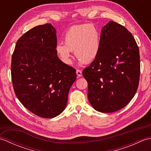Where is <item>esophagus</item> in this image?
Instances as JSON below:
<instances>
[{
	"label": "esophagus",
	"instance_id": "34e87169",
	"mask_svg": "<svg viewBox=\"0 0 151 151\" xmlns=\"http://www.w3.org/2000/svg\"><path fill=\"white\" fill-rule=\"evenodd\" d=\"M76 75L78 76V77H81V76H82V73L81 70L79 69H76Z\"/></svg>",
	"mask_w": 151,
	"mask_h": 151
}]
</instances>
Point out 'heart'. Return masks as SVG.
<instances>
[{
  "label": "heart",
  "instance_id": "obj_1",
  "mask_svg": "<svg viewBox=\"0 0 151 151\" xmlns=\"http://www.w3.org/2000/svg\"><path fill=\"white\" fill-rule=\"evenodd\" d=\"M64 44L58 43L56 52L62 62L71 63V51L78 63H89L98 56L101 49V34L93 24H76L69 28L63 36Z\"/></svg>",
  "mask_w": 151,
  "mask_h": 151
}]
</instances>
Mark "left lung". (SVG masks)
<instances>
[{"mask_svg": "<svg viewBox=\"0 0 151 151\" xmlns=\"http://www.w3.org/2000/svg\"><path fill=\"white\" fill-rule=\"evenodd\" d=\"M139 75L135 40L126 28L110 21L102 28L98 56L82 72L93 108L111 113L126 106L137 91Z\"/></svg>", "mask_w": 151, "mask_h": 151, "instance_id": "8db88e82", "label": "left lung"}]
</instances>
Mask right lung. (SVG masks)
<instances>
[{"label":"right lung","mask_w":151,"mask_h":151,"mask_svg":"<svg viewBox=\"0 0 151 151\" xmlns=\"http://www.w3.org/2000/svg\"><path fill=\"white\" fill-rule=\"evenodd\" d=\"M56 31L51 24L28 30L17 41L12 58L15 93L37 116L53 118L65 110L76 74L57 56Z\"/></svg>","instance_id":"obj_1"}]
</instances>
